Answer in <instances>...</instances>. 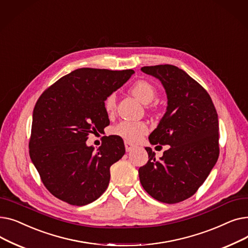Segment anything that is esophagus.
<instances>
[{"instance_id": "34e87169", "label": "esophagus", "mask_w": 248, "mask_h": 248, "mask_svg": "<svg viewBox=\"0 0 248 248\" xmlns=\"http://www.w3.org/2000/svg\"><path fill=\"white\" fill-rule=\"evenodd\" d=\"M124 147H125V151L127 153L131 152L133 149H135V146L133 144H131V142H128V141H124Z\"/></svg>"}]
</instances>
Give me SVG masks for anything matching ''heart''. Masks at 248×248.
Masks as SVG:
<instances>
[{
	"mask_svg": "<svg viewBox=\"0 0 248 248\" xmlns=\"http://www.w3.org/2000/svg\"><path fill=\"white\" fill-rule=\"evenodd\" d=\"M132 94L139 99L141 103L149 104L151 103L155 95L157 90L155 86L147 80H139L131 87ZM116 106V96L114 93L108 95L104 101V108L110 113L115 109ZM147 125L144 123L138 122H122L114 127V133L120 135L129 140H138L142 135L147 133Z\"/></svg>",
	"mask_w": 248,
	"mask_h": 248,
	"instance_id": "1",
	"label": "heart"
}]
</instances>
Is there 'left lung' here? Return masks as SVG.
Masks as SVG:
<instances>
[{
	"label": "left lung",
	"mask_w": 248,
	"mask_h": 248,
	"mask_svg": "<svg viewBox=\"0 0 248 248\" xmlns=\"http://www.w3.org/2000/svg\"><path fill=\"white\" fill-rule=\"evenodd\" d=\"M140 70L161 81L168 99L149 140L170 147L160 159L145 148L149 161L139 169L140 181L155 200L178 203L197 192L218 160V114L210 95L184 70L170 64Z\"/></svg>",
	"instance_id": "1"
}]
</instances>
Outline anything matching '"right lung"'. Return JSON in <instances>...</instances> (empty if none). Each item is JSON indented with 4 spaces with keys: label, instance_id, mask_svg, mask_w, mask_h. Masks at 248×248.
<instances>
[{
    "label": "right lung",
    "instance_id": "obj_1",
    "mask_svg": "<svg viewBox=\"0 0 248 248\" xmlns=\"http://www.w3.org/2000/svg\"><path fill=\"white\" fill-rule=\"evenodd\" d=\"M135 71L79 68L61 77L33 110L29 154L47 190L70 205L83 206L107 190L110 166L125 153L119 136L103 137L95 151L90 133L109 124L104 101Z\"/></svg>",
    "mask_w": 248,
    "mask_h": 248
}]
</instances>
